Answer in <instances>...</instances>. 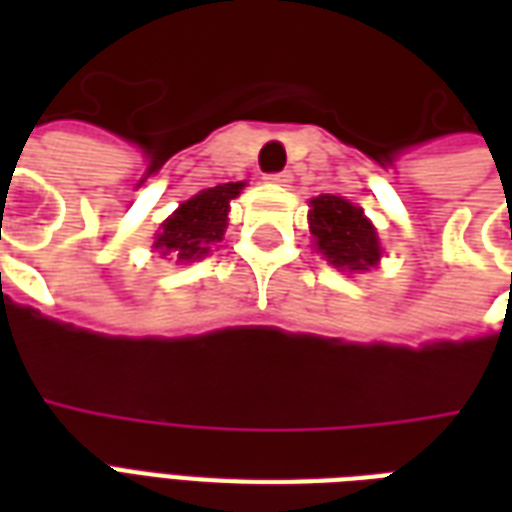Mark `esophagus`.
<instances>
[{"label":"esophagus","instance_id":"1","mask_svg":"<svg viewBox=\"0 0 512 512\" xmlns=\"http://www.w3.org/2000/svg\"><path fill=\"white\" fill-rule=\"evenodd\" d=\"M266 180L268 183H274V186H288L290 180H293V175L285 169V172H274V175H268Z\"/></svg>","mask_w":512,"mask_h":512}]
</instances>
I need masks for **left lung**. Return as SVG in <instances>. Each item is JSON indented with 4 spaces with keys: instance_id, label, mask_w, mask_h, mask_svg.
<instances>
[{
    "instance_id": "left-lung-1",
    "label": "left lung",
    "mask_w": 512,
    "mask_h": 512,
    "mask_svg": "<svg viewBox=\"0 0 512 512\" xmlns=\"http://www.w3.org/2000/svg\"><path fill=\"white\" fill-rule=\"evenodd\" d=\"M310 233L315 246L340 271H370L381 260V244L365 211L337 194L310 200Z\"/></svg>"
}]
</instances>
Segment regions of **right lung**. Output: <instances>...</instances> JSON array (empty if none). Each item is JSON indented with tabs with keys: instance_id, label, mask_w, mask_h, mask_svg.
I'll list each match as a JSON object with an SVG mask.
<instances>
[{
	"instance_id": "obj_1",
	"label": "right lung",
	"mask_w": 512,
	"mask_h": 512,
	"mask_svg": "<svg viewBox=\"0 0 512 512\" xmlns=\"http://www.w3.org/2000/svg\"><path fill=\"white\" fill-rule=\"evenodd\" d=\"M241 189L244 183H222L180 202L178 211L161 224L153 249L161 255H172L178 263H191L208 255L211 246L222 241L230 202L241 194Z\"/></svg>"
}]
</instances>
